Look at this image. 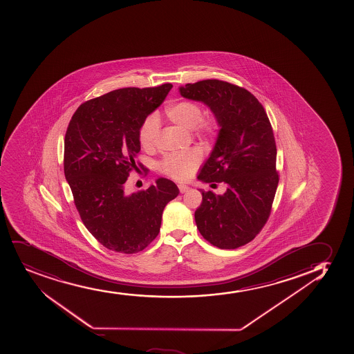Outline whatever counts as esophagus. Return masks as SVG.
<instances>
[{"mask_svg": "<svg viewBox=\"0 0 354 354\" xmlns=\"http://www.w3.org/2000/svg\"><path fill=\"white\" fill-rule=\"evenodd\" d=\"M179 189H180V193H187V192L189 191V189H191V188H189V187L188 186H186V185H179Z\"/></svg>", "mask_w": 354, "mask_h": 354, "instance_id": "1", "label": "esophagus"}]
</instances>
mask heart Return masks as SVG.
<instances>
[{"label": "heart", "instance_id": "heart-1", "mask_svg": "<svg viewBox=\"0 0 354 354\" xmlns=\"http://www.w3.org/2000/svg\"><path fill=\"white\" fill-rule=\"evenodd\" d=\"M166 115L176 126L193 131L198 136H214L218 129V123L214 118L201 119L203 109L199 104L192 101H180L166 108ZM160 121L156 115H149L143 121L139 129V141L143 149L154 147L159 136ZM201 162V155L198 151L186 154L167 155L159 163L160 171L171 179H189Z\"/></svg>", "mask_w": 354, "mask_h": 354}]
</instances>
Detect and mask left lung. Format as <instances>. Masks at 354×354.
I'll return each mask as SVG.
<instances>
[{
	"label": "left lung",
	"mask_w": 354,
	"mask_h": 354,
	"mask_svg": "<svg viewBox=\"0 0 354 354\" xmlns=\"http://www.w3.org/2000/svg\"><path fill=\"white\" fill-rule=\"evenodd\" d=\"M179 93L209 108L218 123L214 147L198 180L227 185L221 195L201 191L196 227L221 250L243 246L266 223L278 187L277 146L268 116L253 94L220 80L187 84Z\"/></svg>",
	"instance_id": "obj_1"
}]
</instances>
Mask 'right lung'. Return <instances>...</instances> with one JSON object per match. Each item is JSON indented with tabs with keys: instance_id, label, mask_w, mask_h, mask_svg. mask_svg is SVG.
<instances>
[{
	"instance_id": "right-lung-1",
	"label": "right lung",
	"mask_w": 354,
	"mask_h": 354,
	"mask_svg": "<svg viewBox=\"0 0 354 354\" xmlns=\"http://www.w3.org/2000/svg\"><path fill=\"white\" fill-rule=\"evenodd\" d=\"M171 87L116 89L81 104L68 126L64 176L82 223L108 250H145L159 234L165 207L179 195L166 178L138 193L124 188L141 149L140 127Z\"/></svg>"
}]
</instances>
